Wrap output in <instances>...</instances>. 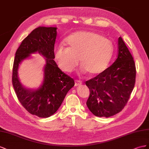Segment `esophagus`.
Returning <instances> with one entry per match:
<instances>
[{
    "mask_svg": "<svg viewBox=\"0 0 149 149\" xmlns=\"http://www.w3.org/2000/svg\"><path fill=\"white\" fill-rule=\"evenodd\" d=\"M82 84V82L80 81V80H75V87H77V86H80V85Z\"/></svg>",
    "mask_w": 149,
    "mask_h": 149,
    "instance_id": "1",
    "label": "esophagus"
}]
</instances>
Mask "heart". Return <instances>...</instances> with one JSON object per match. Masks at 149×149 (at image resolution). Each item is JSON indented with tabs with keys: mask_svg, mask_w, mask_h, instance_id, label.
<instances>
[{
	"mask_svg": "<svg viewBox=\"0 0 149 149\" xmlns=\"http://www.w3.org/2000/svg\"><path fill=\"white\" fill-rule=\"evenodd\" d=\"M67 47L61 45L54 50V57L60 69L72 72L78 63L80 71L91 76L99 75L108 67L113 54L112 42L93 31H79L70 35L65 40Z\"/></svg>",
	"mask_w": 149,
	"mask_h": 149,
	"instance_id": "heart-1",
	"label": "heart"
}]
</instances>
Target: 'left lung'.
Masks as SVG:
<instances>
[{
	"label": "left lung",
	"instance_id": "1",
	"mask_svg": "<svg viewBox=\"0 0 149 149\" xmlns=\"http://www.w3.org/2000/svg\"><path fill=\"white\" fill-rule=\"evenodd\" d=\"M136 69L134 58L120 37L117 58L102 73L87 80L90 90L87 105L97 117H109L124 109L135 82Z\"/></svg>",
	"mask_w": 149,
	"mask_h": 149
}]
</instances>
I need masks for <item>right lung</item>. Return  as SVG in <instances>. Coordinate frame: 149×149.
<instances>
[{
  "instance_id": "1",
  "label": "right lung",
  "mask_w": 149,
  "mask_h": 149,
  "mask_svg": "<svg viewBox=\"0 0 149 149\" xmlns=\"http://www.w3.org/2000/svg\"><path fill=\"white\" fill-rule=\"evenodd\" d=\"M57 27H39L23 40L15 52L12 85L23 107L32 115L47 118L57 112L67 92L75 85L74 80L58 67L54 61V44ZM39 53L46 60L44 77L40 87L30 89L24 86L18 77L19 65L31 54Z\"/></svg>"
}]
</instances>
